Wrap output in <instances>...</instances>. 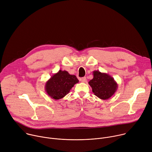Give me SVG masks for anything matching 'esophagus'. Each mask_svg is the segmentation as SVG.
Segmentation results:
<instances>
[{
	"instance_id": "34e87169",
	"label": "esophagus",
	"mask_w": 152,
	"mask_h": 152,
	"mask_svg": "<svg viewBox=\"0 0 152 152\" xmlns=\"http://www.w3.org/2000/svg\"><path fill=\"white\" fill-rule=\"evenodd\" d=\"M80 80L81 81V82H83V83H85V82H86V77H83V78H81L80 79Z\"/></svg>"
}]
</instances>
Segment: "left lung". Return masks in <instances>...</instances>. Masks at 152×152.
Here are the masks:
<instances>
[{
    "label": "left lung",
    "mask_w": 152,
    "mask_h": 152,
    "mask_svg": "<svg viewBox=\"0 0 152 152\" xmlns=\"http://www.w3.org/2000/svg\"><path fill=\"white\" fill-rule=\"evenodd\" d=\"M93 75L94 78L89 81V85L94 95L102 99H109L118 89L117 83L106 73L94 71Z\"/></svg>",
    "instance_id": "left-lung-1"
}]
</instances>
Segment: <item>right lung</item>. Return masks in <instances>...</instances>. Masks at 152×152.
Wrapping results in <instances>:
<instances>
[{
    "label": "right lung",
    "instance_id": "add662e5",
    "mask_svg": "<svg viewBox=\"0 0 152 152\" xmlns=\"http://www.w3.org/2000/svg\"><path fill=\"white\" fill-rule=\"evenodd\" d=\"M78 81L75 75L69 74L66 71L60 70L46 81L45 91L51 98L60 99L69 94Z\"/></svg>",
    "mask_w": 152,
    "mask_h": 152
}]
</instances>
